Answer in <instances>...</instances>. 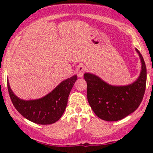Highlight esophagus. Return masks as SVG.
<instances>
[{"label": "esophagus", "instance_id": "1", "mask_svg": "<svg viewBox=\"0 0 153 153\" xmlns=\"http://www.w3.org/2000/svg\"><path fill=\"white\" fill-rule=\"evenodd\" d=\"M85 68L82 65L78 67L76 69V73L77 74H78V76L79 78H82V77L83 76L84 73H85Z\"/></svg>", "mask_w": 153, "mask_h": 153}]
</instances>
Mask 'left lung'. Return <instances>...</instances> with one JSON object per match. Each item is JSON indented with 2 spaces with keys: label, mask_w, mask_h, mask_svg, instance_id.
I'll list each match as a JSON object with an SVG mask.
<instances>
[{
  "label": "left lung",
  "mask_w": 153,
  "mask_h": 153,
  "mask_svg": "<svg viewBox=\"0 0 153 153\" xmlns=\"http://www.w3.org/2000/svg\"><path fill=\"white\" fill-rule=\"evenodd\" d=\"M141 62V71L136 80L129 85H114L97 75L85 73L87 98L96 115L107 122L121 120L133 113L143 101L147 80L145 61L137 49Z\"/></svg>",
  "instance_id": "obj_1"
}]
</instances>
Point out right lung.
I'll list each match as a JSON object with an SVG mask.
<instances>
[{
	"instance_id": "1",
	"label": "right lung",
	"mask_w": 153,
	"mask_h": 153,
	"mask_svg": "<svg viewBox=\"0 0 153 153\" xmlns=\"http://www.w3.org/2000/svg\"><path fill=\"white\" fill-rule=\"evenodd\" d=\"M77 75L63 80L46 96L38 99L23 100L14 94L7 80L12 103L24 118L39 124H51L58 121L65 110L72 88Z\"/></svg>"
}]
</instances>
